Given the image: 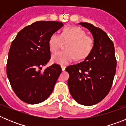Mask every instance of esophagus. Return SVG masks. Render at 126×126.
Here are the masks:
<instances>
[{
    "label": "esophagus",
    "mask_w": 126,
    "mask_h": 126,
    "mask_svg": "<svg viewBox=\"0 0 126 126\" xmlns=\"http://www.w3.org/2000/svg\"><path fill=\"white\" fill-rule=\"evenodd\" d=\"M61 69H62V71H65V66H61Z\"/></svg>",
    "instance_id": "obj_1"
}]
</instances>
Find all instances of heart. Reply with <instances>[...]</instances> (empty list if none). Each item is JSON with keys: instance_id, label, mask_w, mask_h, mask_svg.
Returning a JSON list of instances; mask_svg holds the SVG:
<instances>
[{"instance_id": "b5f03b06", "label": "heart", "mask_w": 126, "mask_h": 126, "mask_svg": "<svg viewBox=\"0 0 126 126\" xmlns=\"http://www.w3.org/2000/svg\"><path fill=\"white\" fill-rule=\"evenodd\" d=\"M69 40L65 45L66 50L61 51L52 57L53 63L65 65L75 59H84L92 52L93 40L87 36L86 32L78 26H67L62 30L61 35L53 33L50 35L48 45L50 50L55 53L59 50L61 41Z\"/></svg>"}]
</instances>
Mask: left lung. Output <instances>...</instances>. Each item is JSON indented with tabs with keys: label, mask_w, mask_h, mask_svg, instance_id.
Here are the masks:
<instances>
[{
	"label": "left lung",
	"mask_w": 126,
	"mask_h": 126,
	"mask_svg": "<svg viewBox=\"0 0 126 126\" xmlns=\"http://www.w3.org/2000/svg\"><path fill=\"white\" fill-rule=\"evenodd\" d=\"M91 32L93 39L92 52L83 62L67 67L68 86L77 103L90 106L98 103L110 90L116 71L115 48L102 29L88 23H78Z\"/></svg>",
	"instance_id": "8db88e82"
}]
</instances>
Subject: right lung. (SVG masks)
Masks as SVG:
<instances>
[{"mask_svg": "<svg viewBox=\"0 0 126 126\" xmlns=\"http://www.w3.org/2000/svg\"><path fill=\"white\" fill-rule=\"evenodd\" d=\"M64 24L37 21L21 30L12 42L7 63V75L16 94L29 104H37L50 95L61 68L53 64L41 71L50 59L48 42Z\"/></svg>", "mask_w": 126, "mask_h": 126, "instance_id": "add662e5", "label": "right lung"}]
</instances>
